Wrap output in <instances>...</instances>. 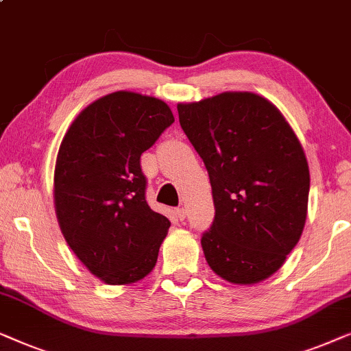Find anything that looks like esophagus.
Instances as JSON below:
<instances>
[{
    "label": "esophagus",
    "mask_w": 351,
    "mask_h": 351,
    "mask_svg": "<svg viewBox=\"0 0 351 351\" xmlns=\"http://www.w3.org/2000/svg\"><path fill=\"white\" fill-rule=\"evenodd\" d=\"M186 213H187L186 208H176V216H178V218H180L181 221L186 218Z\"/></svg>",
    "instance_id": "34e87169"
}]
</instances>
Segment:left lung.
<instances>
[{
    "mask_svg": "<svg viewBox=\"0 0 351 351\" xmlns=\"http://www.w3.org/2000/svg\"><path fill=\"white\" fill-rule=\"evenodd\" d=\"M181 128L208 170L215 219L202 235L211 270L235 285L278 270L302 235L310 171L278 108L251 92L178 103Z\"/></svg>",
    "mask_w": 351,
    "mask_h": 351,
    "instance_id": "1",
    "label": "left lung"
}]
</instances>
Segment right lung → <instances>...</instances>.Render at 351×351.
<instances>
[{
  "instance_id": "obj_1",
  "label": "right lung",
  "mask_w": 351,
  "mask_h": 351,
  "mask_svg": "<svg viewBox=\"0 0 351 351\" xmlns=\"http://www.w3.org/2000/svg\"><path fill=\"white\" fill-rule=\"evenodd\" d=\"M175 122L165 101L119 90L79 112L63 136L53 204L73 253L108 285L154 269L170 221L147 205L140 157Z\"/></svg>"
}]
</instances>
